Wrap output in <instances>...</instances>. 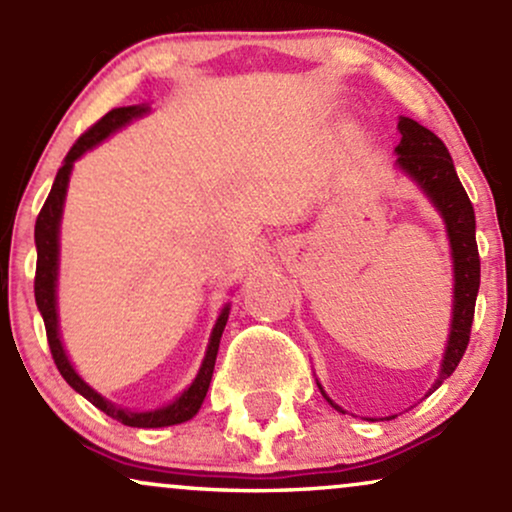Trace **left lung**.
<instances>
[{"label": "left lung", "mask_w": 512, "mask_h": 512, "mask_svg": "<svg viewBox=\"0 0 512 512\" xmlns=\"http://www.w3.org/2000/svg\"><path fill=\"white\" fill-rule=\"evenodd\" d=\"M399 144L397 166L421 185V190L431 197L440 214H443L445 226H448L452 260H455V303H452V325L450 342L445 349L440 375L433 385H443L450 378L452 370L457 368L464 356L472 334L474 305H477L481 262L477 248V221H474V207L464 192L460 178H457L452 156L436 134L416 120L402 117L399 120ZM339 409V407H337Z\"/></svg>", "instance_id": "left-lung-1"}]
</instances>
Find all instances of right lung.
<instances>
[{
  "instance_id": "add662e5",
  "label": "right lung",
  "mask_w": 512,
  "mask_h": 512,
  "mask_svg": "<svg viewBox=\"0 0 512 512\" xmlns=\"http://www.w3.org/2000/svg\"><path fill=\"white\" fill-rule=\"evenodd\" d=\"M146 113L144 105H129V108H115L110 110L108 115H103L96 125H91L76 139L69 154L64 156L62 168L57 170V178L52 182V190L48 199H45L43 209H40L38 221H35V248H38V262H35V303H38L40 315H43L45 322V334H48V344H50V354L55 358V366L62 373V378L67 380L69 385L74 387L79 395H84L93 407H98L103 414H108L110 419L120 421L125 426H134V428H161V426H173V424H182V421H190L192 416L197 414L199 407H202L204 397H207L211 375H214V363H216V354H219V342L223 327H226L228 320V305L223 308V313L216 320L214 332H211L209 339V349L207 356H204L202 368H199L195 383L187 387L182 395L175 399L173 404H168L166 409H156V411H125L115 404H110L108 399H103L98 392H93L79 375L74 373L72 363H69L67 354H64L60 334H57V308H55V286H57V233H60V216H62V204H64V195H67V182H69V173H72L74 161L79 158L84 151L96 146L98 142H103L110 132L120 129L122 125H127L132 117Z\"/></svg>"
}]
</instances>
